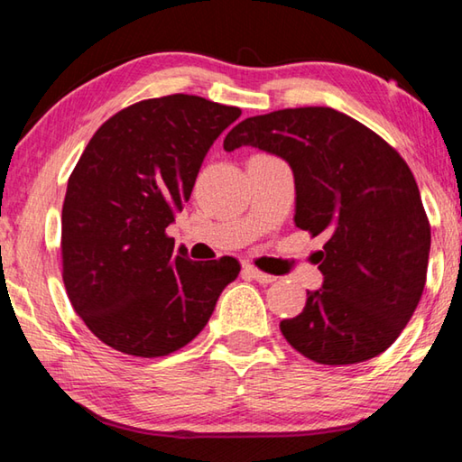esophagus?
I'll return each mask as SVG.
<instances>
[{
    "instance_id": "34e87169",
    "label": "esophagus",
    "mask_w": 462,
    "mask_h": 462,
    "mask_svg": "<svg viewBox=\"0 0 462 462\" xmlns=\"http://www.w3.org/2000/svg\"><path fill=\"white\" fill-rule=\"evenodd\" d=\"M241 273H244L245 278H249V280H255V282H260V284H272L273 280V276H270V273H263V272H260L257 268H254V265H244V270H241Z\"/></svg>"
}]
</instances>
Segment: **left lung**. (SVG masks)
<instances>
[{
    "label": "left lung",
    "mask_w": 462,
    "mask_h": 462,
    "mask_svg": "<svg viewBox=\"0 0 462 462\" xmlns=\"http://www.w3.org/2000/svg\"><path fill=\"white\" fill-rule=\"evenodd\" d=\"M252 145L288 162L294 223L314 237L322 286L282 320L286 341L320 365H353L392 346L422 298L430 225L414 174L390 143L330 107L247 117L223 148Z\"/></svg>",
    "instance_id": "left-lung-1"
}]
</instances>
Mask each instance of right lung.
Listing matches in <instances>:
<instances>
[{"label": "right lung", "mask_w": 462, "mask_h": 462, "mask_svg": "<svg viewBox=\"0 0 462 462\" xmlns=\"http://www.w3.org/2000/svg\"><path fill=\"white\" fill-rule=\"evenodd\" d=\"M239 107L168 95L97 129L62 205V280L75 312L111 349L164 357L189 345L239 262H190L166 226L189 202L202 160Z\"/></svg>", "instance_id": "add662e5"}]
</instances>
